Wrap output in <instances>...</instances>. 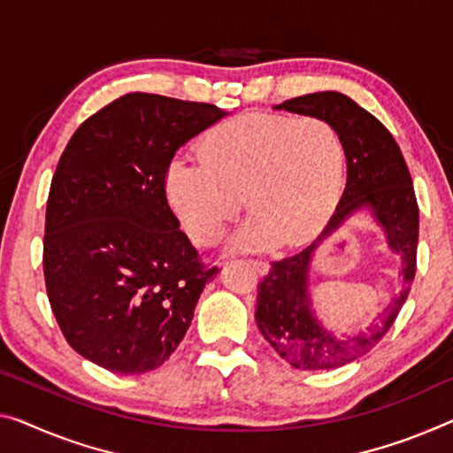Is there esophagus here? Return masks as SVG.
Segmentation results:
<instances>
[{
  "instance_id": "1",
  "label": "esophagus",
  "mask_w": 453,
  "mask_h": 453,
  "mask_svg": "<svg viewBox=\"0 0 453 453\" xmlns=\"http://www.w3.org/2000/svg\"><path fill=\"white\" fill-rule=\"evenodd\" d=\"M250 265H253V269L259 271V273H267L269 271V263L263 261V259H249Z\"/></svg>"
}]
</instances>
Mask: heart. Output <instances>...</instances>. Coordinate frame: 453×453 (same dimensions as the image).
Here are the masks:
<instances>
[{"mask_svg": "<svg viewBox=\"0 0 453 453\" xmlns=\"http://www.w3.org/2000/svg\"><path fill=\"white\" fill-rule=\"evenodd\" d=\"M198 151L200 162L172 159L164 194L200 245L225 234L242 196L253 217L234 234L233 247L303 239L324 219L342 182V142L318 117H236L214 125Z\"/></svg>", "mask_w": 453, "mask_h": 453, "instance_id": "b5f03b06", "label": "heart"}]
</instances>
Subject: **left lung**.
<instances>
[{"instance_id":"8db88e82","label":"left lung","mask_w":453,"mask_h":453,"mask_svg":"<svg viewBox=\"0 0 453 453\" xmlns=\"http://www.w3.org/2000/svg\"><path fill=\"white\" fill-rule=\"evenodd\" d=\"M273 109L318 117L336 131L344 148L346 184L322 234L299 253L271 263L269 273L257 288L255 322L285 363L302 371H330L371 352L399 316L415 277L419 208L399 145L385 125L350 96L322 90L296 96ZM366 211L386 234L389 250L402 257L403 288L365 331L338 337L315 316L309 291L311 263L332 234Z\"/></svg>"}]
</instances>
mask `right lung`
<instances>
[{"mask_svg":"<svg viewBox=\"0 0 453 453\" xmlns=\"http://www.w3.org/2000/svg\"><path fill=\"white\" fill-rule=\"evenodd\" d=\"M228 113L208 103L129 93L81 125L46 204L44 277L62 334L117 374L164 365L186 336L204 285L164 194L176 151Z\"/></svg>","mask_w":453,"mask_h":453,"instance_id":"obj_1","label":"right lung"}]
</instances>
